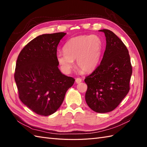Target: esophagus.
Returning a JSON list of instances; mask_svg holds the SVG:
<instances>
[{"mask_svg":"<svg viewBox=\"0 0 147 147\" xmlns=\"http://www.w3.org/2000/svg\"><path fill=\"white\" fill-rule=\"evenodd\" d=\"M82 80L80 78H76V80H75V82H76L77 83H80V82H82Z\"/></svg>","mask_w":147,"mask_h":147,"instance_id":"1","label":"esophagus"}]
</instances>
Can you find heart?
I'll use <instances>...</instances> for the list:
<instances>
[{
	"label": "heart",
	"instance_id": "obj_1",
	"mask_svg": "<svg viewBox=\"0 0 147 147\" xmlns=\"http://www.w3.org/2000/svg\"><path fill=\"white\" fill-rule=\"evenodd\" d=\"M102 47L101 39L97 35H80L66 42L64 53H57L56 59L66 73L70 72L75 60L82 72L90 73L99 64Z\"/></svg>",
	"mask_w": 147,
	"mask_h": 147
}]
</instances>
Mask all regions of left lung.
Masks as SVG:
<instances>
[{
    "label": "left lung",
    "mask_w": 147,
    "mask_h": 147,
    "mask_svg": "<svg viewBox=\"0 0 147 147\" xmlns=\"http://www.w3.org/2000/svg\"><path fill=\"white\" fill-rule=\"evenodd\" d=\"M105 34L106 48L99 65L86 77L88 86L85 99L97 113H107L116 109L130 90L132 73L130 56L126 45L112 31Z\"/></svg>",
    "instance_id": "obj_1"
}]
</instances>
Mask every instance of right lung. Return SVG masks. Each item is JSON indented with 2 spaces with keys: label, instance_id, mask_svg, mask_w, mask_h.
Listing matches in <instances>:
<instances>
[{
  "label": "right lung",
  "instance_id": "right-lung-1",
  "mask_svg": "<svg viewBox=\"0 0 147 147\" xmlns=\"http://www.w3.org/2000/svg\"><path fill=\"white\" fill-rule=\"evenodd\" d=\"M65 34L39 35L23 48L16 61L14 77L20 99L42 116L50 115L59 108L75 82L57 67V47Z\"/></svg>",
  "mask_w": 147,
  "mask_h": 147
}]
</instances>
